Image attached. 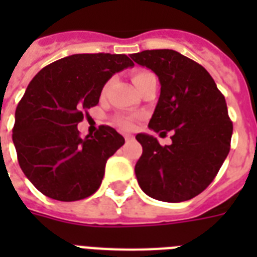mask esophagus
<instances>
[{"label": "esophagus", "mask_w": 257, "mask_h": 257, "mask_svg": "<svg viewBox=\"0 0 257 257\" xmlns=\"http://www.w3.org/2000/svg\"><path fill=\"white\" fill-rule=\"evenodd\" d=\"M124 139H125V141H131V140H133V137L131 136V135H124Z\"/></svg>", "instance_id": "34e87169"}]
</instances>
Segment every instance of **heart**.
<instances>
[{
  "label": "heart",
  "instance_id": "obj_1",
  "mask_svg": "<svg viewBox=\"0 0 257 257\" xmlns=\"http://www.w3.org/2000/svg\"><path fill=\"white\" fill-rule=\"evenodd\" d=\"M152 76L153 74L151 73V72H148V70H137V72L133 73V82H135V85H136L137 88L140 89L141 86H143V84H144L149 77H152ZM109 84H110V81H108L104 85V88H102V94L106 92ZM114 122H116V125L118 128L124 129V131H131V129L133 128V125H135V122H133V117L128 116V114H117V116L114 117Z\"/></svg>",
  "mask_w": 257,
  "mask_h": 257
}]
</instances>
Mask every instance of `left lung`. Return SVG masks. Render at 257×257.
<instances>
[{"mask_svg": "<svg viewBox=\"0 0 257 257\" xmlns=\"http://www.w3.org/2000/svg\"><path fill=\"white\" fill-rule=\"evenodd\" d=\"M157 74L161 92L149 128L172 132V144L139 133L143 155L135 167L137 181L152 199L180 203L193 199L217 175L231 149L233 125L223 93L205 68L171 49L131 56Z\"/></svg>", "mask_w": 257, "mask_h": 257, "instance_id": "1", "label": "left lung"}]
</instances>
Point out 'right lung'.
<instances>
[{"mask_svg": "<svg viewBox=\"0 0 257 257\" xmlns=\"http://www.w3.org/2000/svg\"><path fill=\"white\" fill-rule=\"evenodd\" d=\"M133 66L125 54L84 53L42 68L16 109L13 143L30 183L50 199L77 201L100 188L109 157L125 143L108 125L81 139L77 124L96 106L105 82Z\"/></svg>", "mask_w": 257, "mask_h": 257, "instance_id": "right-lung-1", "label": "right lung"}]
</instances>
